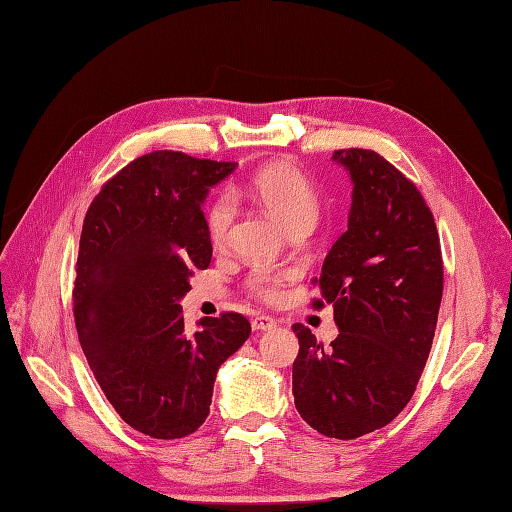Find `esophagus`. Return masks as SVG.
Returning a JSON list of instances; mask_svg holds the SVG:
<instances>
[{
  "instance_id": "esophagus-1",
  "label": "esophagus",
  "mask_w": 512,
  "mask_h": 512,
  "mask_svg": "<svg viewBox=\"0 0 512 512\" xmlns=\"http://www.w3.org/2000/svg\"><path fill=\"white\" fill-rule=\"evenodd\" d=\"M276 326H278L276 319L269 317V315H256V317L252 319V328H254L256 332H269V330H273Z\"/></svg>"
}]
</instances>
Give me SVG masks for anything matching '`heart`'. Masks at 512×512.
Listing matches in <instances>:
<instances>
[{"label": "heart", "instance_id": "b5f03b06", "mask_svg": "<svg viewBox=\"0 0 512 512\" xmlns=\"http://www.w3.org/2000/svg\"><path fill=\"white\" fill-rule=\"evenodd\" d=\"M241 193L263 206L276 217L286 230L299 226L313 228L319 215V193L306 173L293 162H271V165L258 169ZM234 221V206L228 197H215L204 210V223L208 239L213 243H223ZM278 278L269 271H252L247 278V286L256 295L271 297L278 289Z\"/></svg>", "mask_w": 512, "mask_h": 512}]
</instances>
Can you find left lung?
I'll use <instances>...</instances> for the list:
<instances>
[{
  "label": "left lung",
  "mask_w": 512,
  "mask_h": 512,
  "mask_svg": "<svg viewBox=\"0 0 512 512\" xmlns=\"http://www.w3.org/2000/svg\"><path fill=\"white\" fill-rule=\"evenodd\" d=\"M332 160L350 171L354 193L313 306L332 304L339 336L323 350L295 323L293 395L310 428L350 441L384 428L413 397L439 319L443 258L426 199L402 171L371 149Z\"/></svg>",
  "instance_id": "left-lung-1"
}]
</instances>
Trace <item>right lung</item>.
Returning a JSON list of instances; mask_svg holds the SVG:
<instances>
[{
	"label": "right lung",
	"mask_w": 512,
	"mask_h": 512,
	"mask_svg": "<svg viewBox=\"0 0 512 512\" xmlns=\"http://www.w3.org/2000/svg\"><path fill=\"white\" fill-rule=\"evenodd\" d=\"M236 162L145 154L112 176L84 217L73 286L82 352L119 417L152 439L206 421L219 367L249 339L239 313L184 330L180 299L213 258L202 204Z\"/></svg>",
	"instance_id": "obj_1"
}]
</instances>
